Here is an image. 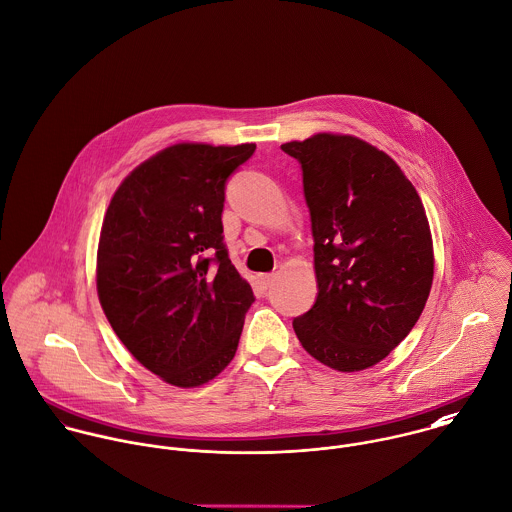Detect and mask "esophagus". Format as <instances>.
I'll list each match as a JSON object with an SVG mask.
<instances>
[{
    "label": "esophagus",
    "instance_id": "1",
    "mask_svg": "<svg viewBox=\"0 0 512 512\" xmlns=\"http://www.w3.org/2000/svg\"><path fill=\"white\" fill-rule=\"evenodd\" d=\"M257 281H259L261 291H269L271 285H273V281H275V275H273V273H265V275H259Z\"/></svg>",
    "mask_w": 512,
    "mask_h": 512
}]
</instances>
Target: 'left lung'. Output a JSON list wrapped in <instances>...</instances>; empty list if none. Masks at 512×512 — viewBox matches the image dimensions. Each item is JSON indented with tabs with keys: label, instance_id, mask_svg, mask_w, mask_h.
Returning <instances> with one entry per match:
<instances>
[{
	"label": "left lung",
	"instance_id": "8db88e82",
	"mask_svg": "<svg viewBox=\"0 0 512 512\" xmlns=\"http://www.w3.org/2000/svg\"><path fill=\"white\" fill-rule=\"evenodd\" d=\"M303 168L318 295L293 320L303 348L338 372L384 360L415 326L433 283L423 204L400 166L348 134L287 142Z\"/></svg>",
	"mask_w": 512,
	"mask_h": 512
}]
</instances>
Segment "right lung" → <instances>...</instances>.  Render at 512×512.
<instances>
[{
    "instance_id": "1",
    "label": "right lung",
    "mask_w": 512,
    "mask_h": 512,
    "mask_svg": "<svg viewBox=\"0 0 512 512\" xmlns=\"http://www.w3.org/2000/svg\"><path fill=\"white\" fill-rule=\"evenodd\" d=\"M255 144H174L134 168L104 213L97 291L128 352L178 388L235 356L255 297L223 243L229 176Z\"/></svg>"
}]
</instances>
